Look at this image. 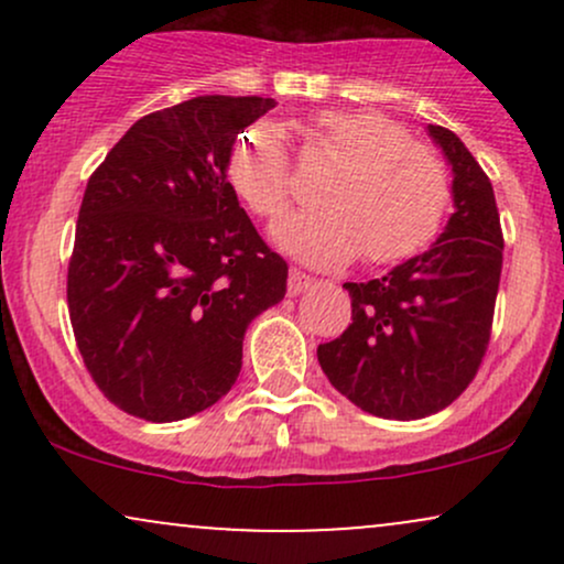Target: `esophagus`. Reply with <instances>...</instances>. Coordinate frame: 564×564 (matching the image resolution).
Segmentation results:
<instances>
[{
    "mask_svg": "<svg viewBox=\"0 0 564 564\" xmlns=\"http://www.w3.org/2000/svg\"><path fill=\"white\" fill-rule=\"evenodd\" d=\"M307 286H313V278L310 275H304L302 270H296V268H291L289 270V294H302L304 289Z\"/></svg>",
    "mask_w": 564,
    "mask_h": 564,
    "instance_id": "obj_1",
    "label": "esophagus"
}]
</instances>
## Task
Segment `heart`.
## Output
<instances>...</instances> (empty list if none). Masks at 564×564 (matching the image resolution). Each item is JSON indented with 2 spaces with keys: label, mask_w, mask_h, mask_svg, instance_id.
Returning a JSON list of instances; mask_svg holds the SVG:
<instances>
[{
  "label": "heart",
  "mask_w": 564,
  "mask_h": 564,
  "mask_svg": "<svg viewBox=\"0 0 564 564\" xmlns=\"http://www.w3.org/2000/svg\"><path fill=\"white\" fill-rule=\"evenodd\" d=\"M310 142L336 164L315 193L318 209L275 225L283 249L315 268H339L358 254L368 264H398L435 243L453 200L437 151L413 140L398 119L368 108L318 113ZM223 174L251 215L275 219L291 204L286 148L264 121L232 138Z\"/></svg>",
  "instance_id": "obj_1"
}]
</instances>
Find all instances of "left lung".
Listing matches in <instances>:
<instances>
[{"mask_svg": "<svg viewBox=\"0 0 564 564\" xmlns=\"http://www.w3.org/2000/svg\"><path fill=\"white\" fill-rule=\"evenodd\" d=\"M453 172V212L424 254L345 283L352 323L318 347L328 381L360 411L394 422L443 411L469 387L490 341L503 236L494 185L451 129L430 124Z\"/></svg>", "mask_w": 564, "mask_h": 564, "instance_id": "8db88e82", "label": "left lung"}]
</instances>
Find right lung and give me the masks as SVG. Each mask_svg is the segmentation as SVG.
Listing matches in <instances>:
<instances>
[{"instance_id":"right-lung-1","label":"right lung","mask_w":564,"mask_h":564,"mask_svg":"<svg viewBox=\"0 0 564 564\" xmlns=\"http://www.w3.org/2000/svg\"><path fill=\"white\" fill-rule=\"evenodd\" d=\"M270 108L204 95L148 113L89 177L68 313L89 377L124 413L164 424L215 405L249 323L286 294V260L223 174L232 138Z\"/></svg>"}]
</instances>
